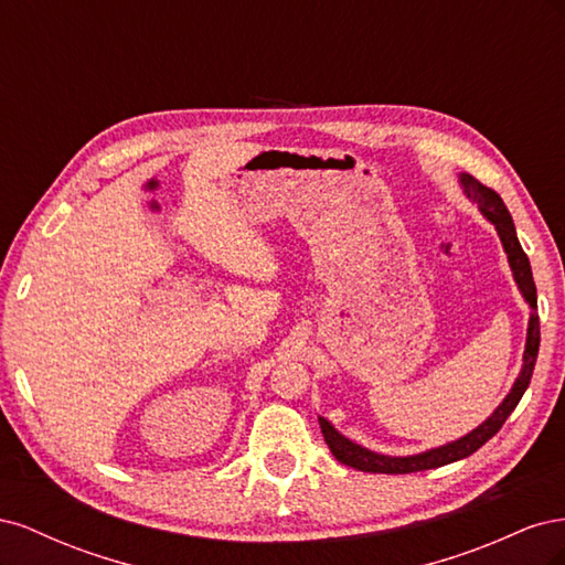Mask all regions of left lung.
<instances>
[{
  "mask_svg": "<svg viewBox=\"0 0 565 565\" xmlns=\"http://www.w3.org/2000/svg\"><path fill=\"white\" fill-rule=\"evenodd\" d=\"M459 185L465 195L478 204V210L490 221L500 235V243L507 252V262L511 268V276H514V282L519 287L521 297L530 306V320H527V334H525V351H523V365L519 377L507 393V398L494 407V413L483 422L478 424L473 431L467 436H461L457 440L446 443V446H438L431 450H424L417 455H405V457H393V455H382L363 448L361 443H355L347 438L344 434H339L334 426L324 419L318 417L320 429L324 436V443L332 450V455L341 461V465L353 467L358 471H367V473H413V471H424V469H436V467H446L452 465L457 459H465L473 455L478 448L486 446V443L502 429V424L507 417L514 413V407L519 405L521 396L525 393L530 377H533L535 361H537V351H540V318H537V289L533 280V270H530L527 256L516 237L514 221H511L509 210L504 207L502 198L486 188L481 181H476L471 174H459Z\"/></svg>",
  "mask_w": 565,
  "mask_h": 565,
  "instance_id": "1",
  "label": "left lung"
}]
</instances>
